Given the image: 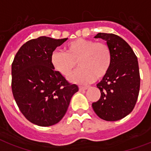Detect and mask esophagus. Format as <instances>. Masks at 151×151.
Listing matches in <instances>:
<instances>
[{"mask_svg": "<svg viewBox=\"0 0 151 151\" xmlns=\"http://www.w3.org/2000/svg\"><path fill=\"white\" fill-rule=\"evenodd\" d=\"M87 89V87H83V86H80L79 90L80 91H85Z\"/></svg>", "mask_w": 151, "mask_h": 151, "instance_id": "esophagus-1", "label": "esophagus"}]
</instances>
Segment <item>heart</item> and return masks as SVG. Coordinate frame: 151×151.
<instances>
[{"label":"heart","mask_w":151,"mask_h":151,"mask_svg":"<svg viewBox=\"0 0 151 151\" xmlns=\"http://www.w3.org/2000/svg\"><path fill=\"white\" fill-rule=\"evenodd\" d=\"M64 51L53 52L50 64L57 72L68 78L77 68L78 62L81 69L70 78L76 83H87L103 79L111 68L112 53L105 43L78 38L66 44Z\"/></svg>","instance_id":"obj_1"}]
</instances>
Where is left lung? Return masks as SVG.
Listing matches in <instances>:
<instances>
[{
  "label": "left lung",
  "instance_id": "obj_1",
  "mask_svg": "<svg viewBox=\"0 0 151 151\" xmlns=\"http://www.w3.org/2000/svg\"><path fill=\"white\" fill-rule=\"evenodd\" d=\"M94 37L107 41L112 53V63L107 75L97 84L101 95L92 107L100 118L118 121L133 111L137 101L140 84L137 58L121 37L98 33Z\"/></svg>",
  "mask_w": 151,
  "mask_h": 151
}]
</instances>
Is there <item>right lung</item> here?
Listing matches in <instances>:
<instances>
[{
	"mask_svg": "<svg viewBox=\"0 0 151 151\" xmlns=\"http://www.w3.org/2000/svg\"><path fill=\"white\" fill-rule=\"evenodd\" d=\"M68 38L39 37L23 44L11 67V88L21 112L30 122L41 127L54 125L68 111L78 87L54 70L50 57Z\"/></svg>",
	"mask_w": 151,
	"mask_h": 151,
	"instance_id": "right-lung-1",
	"label": "right lung"
}]
</instances>
